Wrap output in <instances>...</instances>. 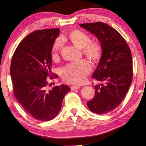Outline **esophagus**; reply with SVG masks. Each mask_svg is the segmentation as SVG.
<instances>
[{"mask_svg":"<svg viewBox=\"0 0 146 146\" xmlns=\"http://www.w3.org/2000/svg\"><path fill=\"white\" fill-rule=\"evenodd\" d=\"M80 88V87L79 86H70V90H71L72 91H74V90H78Z\"/></svg>","mask_w":146,"mask_h":146,"instance_id":"obj_1","label":"esophagus"}]
</instances>
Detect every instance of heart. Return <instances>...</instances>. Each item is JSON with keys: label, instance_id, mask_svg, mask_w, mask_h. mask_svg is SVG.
I'll return each mask as SVG.
<instances>
[{"label": "heart", "instance_id": "obj_1", "mask_svg": "<svg viewBox=\"0 0 146 146\" xmlns=\"http://www.w3.org/2000/svg\"><path fill=\"white\" fill-rule=\"evenodd\" d=\"M67 38L74 46L82 49L83 53L94 61H98L102 54V47L97 41H91V36L80 30H74L67 35ZM63 45V40L58 38L52 47L53 60L58 58L59 53ZM91 65L88 61L81 60L70 62L61 69V74L64 80L68 83L82 84L91 70Z\"/></svg>", "mask_w": 146, "mask_h": 146}]
</instances>
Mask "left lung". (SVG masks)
Wrapping results in <instances>:
<instances>
[{"instance_id":"8db88e82","label":"left lung","mask_w":146,"mask_h":146,"mask_svg":"<svg viewBox=\"0 0 146 146\" xmlns=\"http://www.w3.org/2000/svg\"><path fill=\"white\" fill-rule=\"evenodd\" d=\"M94 34L102 47V54L92 78L100 83L94 86V98L88 102L92 112L103 114L120 105L131 83L133 67L131 50L117 30L97 22L79 24Z\"/></svg>"}]
</instances>
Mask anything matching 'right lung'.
Returning <instances> with one entry per match:
<instances>
[{"instance_id":"right-lung-1","label":"right lung","mask_w":146,"mask_h":146,"mask_svg":"<svg viewBox=\"0 0 146 146\" xmlns=\"http://www.w3.org/2000/svg\"><path fill=\"white\" fill-rule=\"evenodd\" d=\"M59 29L38 30L21 41L13 55L10 74L16 99L30 115L41 121L54 119L60 111L67 85L48 90L46 78L51 71L52 47Z\"/></svg>"}]
</instances>
